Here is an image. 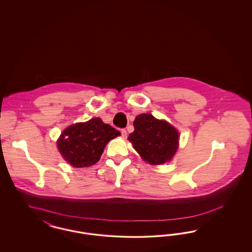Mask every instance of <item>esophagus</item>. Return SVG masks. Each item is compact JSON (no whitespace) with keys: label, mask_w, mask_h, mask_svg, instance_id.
I'll return each instance as SVG.
<instances>
[{"label":"esophagus","mask_w":252,"mask_h":252,"mask_svg":"<svg viewBox=\"0 0 252 252\" xmlns=\"http://www.w3.org/2000/svg\"><path fill=\"white\" fill-rule=\"evenodd\" d=\"M121 132H122V137L126 139V138L127 137V133H126V130L124 128V129H122V130H121Z\"/></svg>","instance_id":"esophagus-1"}]
</instances>
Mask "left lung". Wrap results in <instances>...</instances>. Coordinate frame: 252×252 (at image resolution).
Segmentation results:
<instances>
[{"instance_id":"obj_1","label":"left lung","mask_w":252,"mask_h":252,"mask_svg":"<svg viewBox=\"0 0 252 252\" xmlns=\"http://www.w3.org/2000/svg\"><path fill=\"white\" fill-rule=\"evenodd\" d=\"M134 131L128 140L135 150L150 164L165 163L175 155L179 144V133L165 121L151 114H140L133 122Z\"/></svg>"}]
</instances>
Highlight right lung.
I'll list each match as a JSON object with an SVG mask.
<instances>
[{"label": "right lung", "instance_id": "right-lung-1", "mask_svg": "<svg viewBox=\"0 0 252 252\" xmlns=\"http://www.w3.org/2000/svg\"><path fill=\"white\" fill-rule=\"evenodd\" d=\"M120 134L100 118H94L67 127L60 136L58 147L73 167H88L100 159L106 144Z\"/></svg>", "mask_w": 252, "mask_h": 252}]
</instances>
